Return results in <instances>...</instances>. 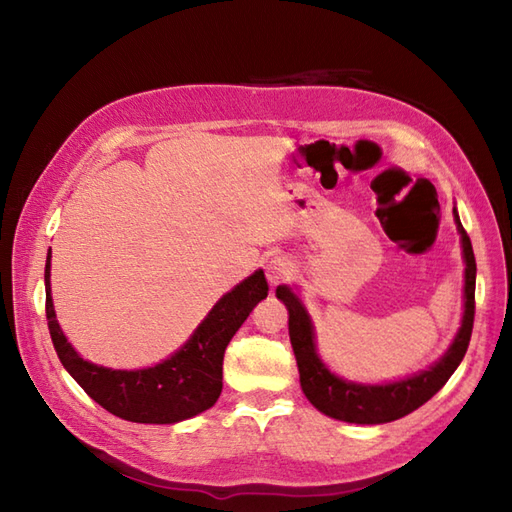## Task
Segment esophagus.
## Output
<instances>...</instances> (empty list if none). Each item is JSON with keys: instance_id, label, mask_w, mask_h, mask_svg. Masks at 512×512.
<instances>
[{"instance_id": "esophagus-1", "label": "esophagus", "mask_w": 512, "mask_h": 512, "mask_svg": "<svg viewBox=\"0 0 512 512\" xmlns=\"http://www.w3.org/2000/svg\"><path fill=\"white\" fill-rule=\"evenodd\" d=\"M294 273V262L286 256H275L267 262V280L271 284H282Z\"/></svg>"}]
</instances>
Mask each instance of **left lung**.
I'll list each match as a JSON object with an SVG mask.
<instances>
[{
	"label": "left lung",
	"mask_w": 512,
	"mask_h": 512,
	"mask_svg": "<svg viewBox=\"0 0 512 512\" xmlns=\"http://www.w3.org/2000/svg\"><path fill=\"white\" fill-rule=\"evenodd\" d=\"M457 230L461 235L463 245V258H466V309H463L461 329L455 337L453 346L442 359L421 371L418 376L399 380L393 384L382 386H365L346 382L342 378L333 376L331 371L324 367L318 359L316 346H314V329L305 307L294 297L292 290L286 286H277L275 294L282 299L288 307V331H290V344L294 350V359H297L299 376H301V389L305 397L312 401L314 408L322 414H327L337 421L346 423H359V425H380L391 423L397 418L414 412L421 408L425 401L436 395L446 380L453 376V371L466 356L472 327H474V290H476V260L472 252V243L466 228L461 226L459 215L455 211Z\"/></svg>",
	"instance_id": "obj_1"
}]
</instances>
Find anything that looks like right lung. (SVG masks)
Returning a JSON list of instances; mask_svg holds the SVG:
<instances>
[{
	"label": "right lung",
	"mask_w": 512,
	"mask_h": 512,
	"mask_svg": "<svg viewBox=\"0 0 512 512\" xmlns=\"http://www.w3.org/2000/svg\"><path fill=\"white\" fill-rule=\"evenodd\" d=\"M49 277L51 252L44 267L46 320L61 365L104 410L123 421L156 425L185 421L209 410L218 401L226 346L252 309L269 294L265 273L256 271L213 305L190 342L170 359L156 367L121 371L83 361L68 344L55 320Z\"/></svg>",
	"instance_id": "add662e5"
}]
</instances>
